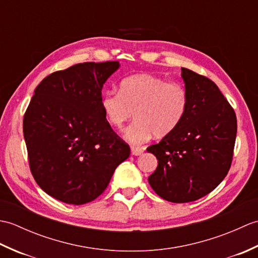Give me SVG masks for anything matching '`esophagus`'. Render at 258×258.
<instances>
[{"label":"esophagus","instance_id":"1","mask_svg":"<svg viewBox=\"0 0 258 258\" xmlns=\"http://www.w3.org/2000/svg\"><path fill=\"white\" fill-rule=\"evenodd\" d=\"M131 152H132L133 155H141L142 153L144 152V147H136V146H132L131 147Z\"/></svg>","mask_w":258,"mask_h":258}]
</instances>
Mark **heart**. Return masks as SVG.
I'll return each instance as SVG.
<instances>
[{"label":"heart","instance_id":"1","mask_svg":"<svg viewBox=\"0 0 258 258\" xmlns=\"http://www.w3.org/2000/svg\"><path fill=\"white\" fill-rule=\"evenodd\" d=\"M101 106L107 122L116 128L123 127L134 113L135 120L125 136L140 144L152 134L165 138L178 127L187 112L188 93L177 82H167L152 74H136L120 81L119 93H104Z\"/></svg>","mask_w":258,"mask_h":258}]
</instances>
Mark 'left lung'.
I'll return each mask as SVG.
<instances>
[{
    "instance_id": "1",
    "label": "left lung",
    "mask_w": 258,
    "mask_h": 258,
    "mask_svg": "<svg viewBox=\"0 0 258 258\" xmlns=\"http://www.w3.org/2000/svg\"><path fill=\"white\" fill-rule=\"evenodd\" d=\"M188 108L173 133L147 147L158 165L149 183L163 200L188 203L215 189L232 165L237 119L217 85L182 68Z\"/></svg>"
}]
</instances>
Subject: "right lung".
<instances>
[{
	"label": "right lung",
	"mask_w": 258,
	"mask_h": 258,
	"mask_svg": "<svg viewBox=\"0 0 258 258\" xmlns=\"http://www.w3.org/2000/svg\"><path fill=\"white\" fill-rule=\"evenodd\" d=\"M118 67L85 62L56 71L36 86L25 111L31 173L46 194L67 204L94 201L130 156L101 106L103 84Z\"/></svg>",
	"instance_id": "1"
}]
</instances>
